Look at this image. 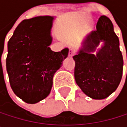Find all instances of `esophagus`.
Returning <instances> with one entry per match:
<instances>
[{"mask_svg":"<svg viewBox=\"0 0 127 127\" xmlns=\"http://www.w3.org/2000/svg\"><path fill=\"white\" fill-rule=\"evenodd\" d=\"M73 55H74V51H73L72 48H70L69 53H68V56H69L70 57H73Z\"/></svg>","mask_w":127,"mask_h":127,"instance_id":"34e87169","label":"esophagus"}]
</instances>
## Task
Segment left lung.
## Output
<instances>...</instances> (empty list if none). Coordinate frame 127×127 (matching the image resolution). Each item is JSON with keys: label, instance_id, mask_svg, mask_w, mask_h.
<instances>
[{"label": "left lung", "instance_id": "obj_1", "mask_svg": "<svg viewBox=\"0 0 127 127\" xmlns=\"http://www.w3.org/2000/svg\"><path fill=\"white\" fill-rule=\"evenodd\" d=\"M101 42L102 45L99 49ZM73 58L76 82L85 95L99 100L115 91L121 80L124 60L119 39L107 16L98 18L96 30L85 37Z\"/></svg>", "mask_w": 127, "mask_h": 127}]
</instances>
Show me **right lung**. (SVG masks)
Listing matches in <instances>:
<instances>
[{
	"mask_svg": "<svg viewBox=\"0 0 127 127\" xmlns=\"http://www.w3.org/2000/svg\"><path fill=\"white\" fill-rule=\"evenodd\" d=\"M53 16L23 20L8 42L6 70L14 94L28 104H36L50 93L54 73L67 57L69 49L54 52Z\"/></svg>",
	"mask_w": 127,
	"mask_h": 127,
	"instance_id": "right-lung-1",
	"label": "right lung"
}]
</instances>
